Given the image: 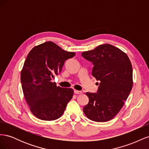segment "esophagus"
<instances>
[{
  "instance_id": "esophagus-1",
  "label": "esophagus",
  "mask_w": 149,
  "mask_h": 149,
  "mask_svg": "<svg viewBox=\"0 0 149 149\" xmlns=\"http://www.w3.org/2000/svg\"><path fill=\"white\" fill-rule=\"evenodd\" d=\"M74 94H81V93H82V91H78V90H76V89H74Z\"/></svg>"
}]
</instances>
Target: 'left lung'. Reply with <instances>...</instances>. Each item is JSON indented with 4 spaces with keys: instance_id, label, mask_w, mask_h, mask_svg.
<instances>
[{
    "instance_id": "8db88e82",
    "label": "left lung",
    "mask_w": 149,
    "mask_h": 149,
    "mask_svg": "<svg viewBox=\"0 0 149 149\" xmlns=\"http://www.w3.org/2000/svg\"><path fill=\"white\" fill-rule=\"evenodd\" d=\"M81 55L93 63L92 75L100 81L96 93H86L89 102L83 107L84 113L93 121L110 120L118 114L132 88L131 62L126 53L109 44Z\"/></svg>"
}]
</instances>
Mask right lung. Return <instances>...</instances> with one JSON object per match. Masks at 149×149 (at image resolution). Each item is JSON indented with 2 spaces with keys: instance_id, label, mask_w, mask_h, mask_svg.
Here are the masks:
<instances>
[{
  "instance_id": "right-lung-1",
  "label": "right lung",
  "mask_w": 149,
  "mask_h": 149,
  "mask_svg": "<svg viewBox=\"0 0 149 149\" xmlns=\"http://www.w3.org/2000/svg\"><path fill=\"white\" fill-rule=\"evenodd\" d=\"M75 54L52 42L33 47L28 54L21 71L22 87L30 111L37 118L53 120L63 114L73 89L57 87L52 80Z\"/></svg>"
}]
</instances>
